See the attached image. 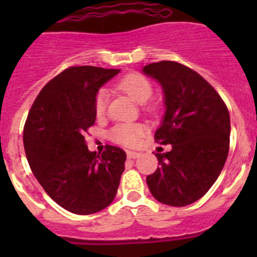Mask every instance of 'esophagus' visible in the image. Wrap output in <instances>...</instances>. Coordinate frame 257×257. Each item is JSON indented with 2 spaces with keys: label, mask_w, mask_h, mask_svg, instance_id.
<instances>
[{
  "label": "esophagus",
  "mask_w": 257,
  "mask_h": 257,
  "mask_svg": "<svg viewBox=\"0 0 257 257\" xmlns=\"http://www.w3.org/2000/svg\"><path fill=\"white\" fill-rule=\"evenodd\" d=\"M139 155H141L139 153L132 152V150H128V152H126V157H128L129 159H136V158H138Z\"/></svg>",
  "instance_id": "esophagus-1"
}]
</instances>
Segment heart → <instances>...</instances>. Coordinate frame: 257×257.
<instances>
[{
  "label": "heart",
  "instance_id": "obj_1",
  "mask_svg": "<svg viewBox=\"0 0 257 257\" xmlns=\"http://www.w3.org/2000/svg\"><path fill=\"white\" fill-rule=\"evenodd\" d=\"M116 87L129 95L139 104L148 102L153 94V85L150 80L141 73H129L119 79ZM108 103V93L105 90H99L95 95L94 109L98 116L105 113ZM145 128L142 124H118L110 131L109 137L115 143L123 145H134L139 141Z\"/></svg>",
  "mask_w": 257,
  "mask_h": 257
}]
</instances>
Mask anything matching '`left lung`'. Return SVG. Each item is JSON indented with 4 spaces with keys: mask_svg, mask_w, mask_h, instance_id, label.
<instances>
[{
    "mask_svg": "<svg viewBox=\"0 0 257 257\" xmlns=\"http://www.w3.org/2000/svg\"><path fill=\"white\" fill-rule=\"evenodd\" d=\"M142 72L160 84L165 113L155 141L172 144L158 153L160 167L147 184L159 203L186 206L203 198L226 162L230 115L216 90L193 69L172 61L147 64Z\"/></svg>",
    "mask_w": 257,
    "mask_h": 257,
    "instance_id": "1",
    "label": "left lung"
}]
</instances>
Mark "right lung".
<instances>
[{
  "label": "right lung",
  "mask_w": 257,
  "mask_h": 257,
  "mask_svg": "<svg viewBox=\"0 0 257 257\" xmlns=\"http://www.w3.org/2000/svg\"><path fill=\"white\" fill-rule=\"evenodd\" d=\"M120 69L71 67L49 80L36 98L23 131L33 175L62 208L78 215L105 209L114 200L126 154L107 145L89 152L84 133L95 123L100 87Z\"/></svg>",
  "instance_id": "right-lung-1"
}]
</instances>
